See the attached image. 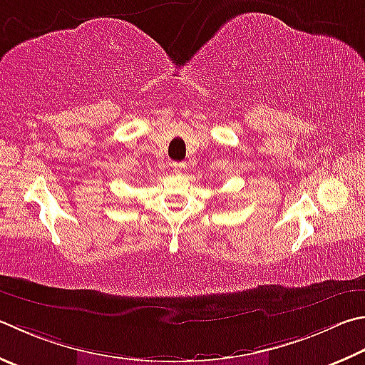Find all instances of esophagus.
Segmentation results:
<instances>
[{"label":"esophagus","instance_id":"obj_1","mask_svg":"<svg viewBox=\"0 0 365 365\" xmlns=\"http://www.w3.org/2000/svg\"><path fill=\"white\" fill-rule=\"evenodd\" d=\"M172 170H174L175 174H182V172L185 170V164L183 163H174V164H172Z\"/></svg>","mask_w":365,"mask_h":365}]
</instances>
